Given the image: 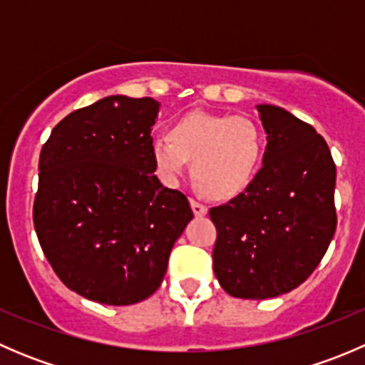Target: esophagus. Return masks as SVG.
Instances as JSON below:
<instances>
[{"label": "esophagus", "instance_id": "1", "mask_svg": "<svg viewBox=\"0 0 365 365\" xmlns=\"http://www.w3.org/2000/svg\"><path fill=\"white\" fill-rule=\"evenodd\" d=\"M190 206H192V212H194V215H196V217H205L206 212H208V208H206L205 205H201L200 201H196V200H190Z\"/></svg>", "mask_w": 365, "mask_h": 365}]
</instances>
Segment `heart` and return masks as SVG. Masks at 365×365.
Wrapping results in <instances>:
<instances>
[{
  "instance_id": "heart-1",
  "label": "heart",
  "mask_w": 365,
  "mask_h": 365,
  "mask_svg": "<svg viewBox=\"0 0 365 365\" xmlns=\"http://www.w3.org/2000/svg\"><path fill=\"white\" fill-rule=\"evenodd\" d=\"M150 153L164 185H178L192 160V176L205 194L227 200L252 182L263 153V135L247 116L192 111L173 125L169 138H153Z\"/></svg>"
}]
</instances>
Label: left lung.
Returning <instances> with one entry per match:
<instances>
[{
  "mask_svg": "<svg viewBox=\"0 0 365 365\" xmlns=\"http://www.w3.org/2000/svg\"><path fill=\"white\" fill-rule=\"evenodd\" d=\"M263 165L247 189L210 210L213 272L224 292L264 300L314 272L336 233V164L325 139L286 109L257 104Z\"/></svg>",
  "mask_w": 365,
  "mask_h": 365,
  "instance_id": "8db88e82",
  "label": "left lung"
}]
</instances>
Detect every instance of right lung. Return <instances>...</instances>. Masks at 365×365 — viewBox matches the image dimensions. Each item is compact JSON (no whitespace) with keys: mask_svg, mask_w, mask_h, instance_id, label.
Wrapping results in <instances>:
<instances>
[{"mask_svg":"<svg viewBox=\"0 0 365 365\" xmlns=\"http://www.w3.org/2000/svg\"><path fill=\"white\" fill-rule=\"evenodd\" d=\"M159 111L150 97L111 95L63 118L40 152L36 237L61 282L88 300L153 295L194 219L189 200L153 175Z\"/></svg>","mask_w":365,"mask_h":365,"instance_id":"1","label":"right lung"}]
</instances>
